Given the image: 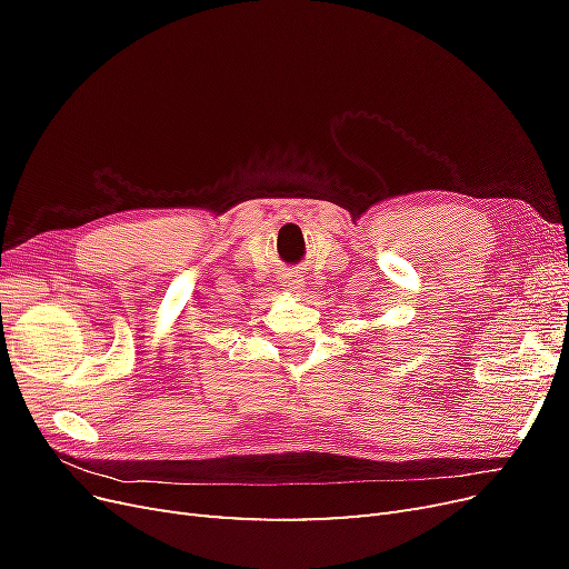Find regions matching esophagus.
<instances>
[{
	"instance_id": "34e87169",
	"label": "esophagus",
	"mask_w": 569,
	"mask_h": 569,
	"mask_svg": "<svg viewBox=\"0 0 569 569\" xmlns=\"http://www.w3.org/2000/svg\"><path fill=\"white\" fill-rule=\"evenodd\" d=\"M282 289L287 291V295L301 297L303 291H306V280H303V274H297V272H284V274H282Z\"/></svg>"
}]
</instances>
